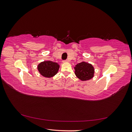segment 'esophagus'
<instances>
[{"instance_id": "obj_1", "label": "esophagus", "mask_w": 132, "mask_h": 132, "mask_svg": "<svg viewBox=\"0 0 132 132\" xmlns=\"http://www.w3.org/2000/svg\"><path fill=\"white\" fill-rule=\"evenodd\" d=\"M69 62V60H65V61H63V63H68V62Z\"/></svg>"}]
</instances>
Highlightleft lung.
<instances>
[{"mask_svg": "<svg viewBox=\"0 0 132 132\" xmlns=\"http://www.w3.org/2000/svg\"><path fill=\"white\" fill-rule=\"evenodd\" d=\"M74 69L76 77L81 81H87L94 76V68L87 62L82 61L77 64Z\"/></svg>", "mask_w": 132, "mask_h": 132, "instance_id": "1", "label": "left lung"}]
</instances>
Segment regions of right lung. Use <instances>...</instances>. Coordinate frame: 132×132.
I'll return each mask as SVG.
<instances>
[{
	"label": "right lung",
	"instance_id": "obj_1",
	"mask_svg": "<svg viewBox=\"0 0 132 132\" xmlns=\"http://www.w3.org/2000/svg\"><path fill=\"white\" fill-rule=\"evenodd\" d=\"M60 65L51 61L42 62L38 64L37 69L40 75L46 78H51L57 74Z\"/></svg>",
	"mask_w": 132,
	"mask_h": 132
}]
</instances>
